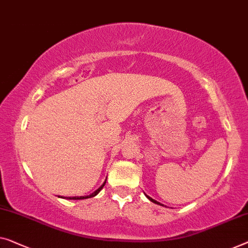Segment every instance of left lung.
<instances>
[{
	"mask_svg": "<svg viewBox=\"0 0 248 248\" xmlns=\"http://www.w3.org/2000/svg\"><path fill=\"white\" fill-rule=\"evenodd\" d=\"M146 197H147V199H148V200H150V201H152V202H153V203H155V204H158V205H162L161 203H158V202H156L155 200H153V199H151V197H150V196H147V195H146ZM163 206H164V205H163Z\"/></svg>",
	"mask_w": 248,
	"mask_h": 248,
	"instance_id": "8db88e82",
	"label": "left lung"
}]
</instances>
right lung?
Returning <instances> with one entry per match:
<instances>
[{"instance_id": "1", "label": "right lung", "mask_w": 248, "mask_h": 248, "mask_svg": "<svg viewBox=\"0 0 248 248\" xmlns=\"http://www.w3.org/2000/svg\"><path fill=\"white\" fill-rule=\"evenodd\" d=\"M105 183L106 182H104V184H103L100 188H98L97 190H95V192L93 193V194H91V195H89V196H74V197H66L67 200H85V199H90V197H93V196H95L96 195V194H98V192H100V190L103 188V186L105 185Z\"/></svg>"}]
</instances>
